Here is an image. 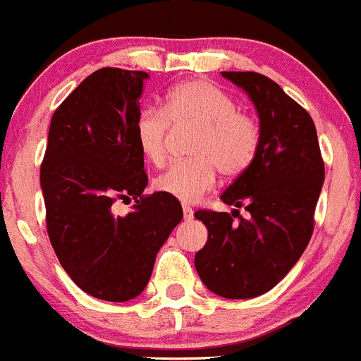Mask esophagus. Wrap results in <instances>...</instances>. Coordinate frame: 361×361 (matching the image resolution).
I'll list each match as a JSON object with an SVG mask.
<instances>
[{
  "label": "esophagus",
  "mask_w": 361,
  "mask_h": 361,
  "mask_svg": "<svg viewBox=\"0 0 361 361\" xmlns=\"http://www.w3.org/2000/svg\"><path fill=\"white\" fill-rule=\"evenodd\" d=\"M192 216H194L192 207H189V205H183V218H185V219H192Z\"/></svg>",
  "instance_id": "34e87169"
}]
</instances>
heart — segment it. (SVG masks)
<instances>
[{"label":"heart","mask_w":361,"mask_h":361,"mask_svg":"<svg viewBox=\"0 0 361 361\" xmlns=\"http://www.w3.org/2000/svg\"><path fill=\"white\" fill-rule=\"evenodd\" d=\"M169 125L194 127L187 150L192 158L171 165L154 181L159 192L180 202H200L214 187L216 171L224 178H238L258 154V120L240 111L225 90L209 81L192 80L172 87L163 112L152 106L137 112L134 140L152 165H163L167 158Z\"/></svg>","instance_id":"1"}]
</instances>
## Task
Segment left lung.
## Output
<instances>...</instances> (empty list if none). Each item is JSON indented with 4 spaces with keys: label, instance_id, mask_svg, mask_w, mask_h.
<instances>
[{
    "label": "left lung",
    "instance_id": "obj_1",
    "mask_svg": "<svg viewBox=\"0 0 361 361\" xmlns=\"http://www.w3.org/2000/svg\"><path fill=\"white\" fill-rule=\"evenodd\" d=\"M221 76L255 103L262 140L255 161L221 194V202L236 207L233 216L194 214L209 231L194 265L209 290L247 300L280 283L303 255L314 228L325 167L314 121L276 81L258 72ZM240 206L250 212L247 219L239 216Z\"/></svg>",
    "mask_w": 361,
    "mask_h": 361
}]
</instances>
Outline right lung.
Listing matches in <instances>:
<instances>
[{
    "label": "right lung",
    "mask_w": 361,
    "mask_h": 361,
    "mask_svg": "<svg viewBox=\"0 0 361 361\" xmlns=\"http://www.w3.org/2000/svg\"><path fill=\"white\" fill-rule=\"evenodd\" d=\"M142 71L99 68L56 109L42 163L47 231L61 267L90 296H140L156 255L183 218L176 198L143 196L149 178L134 140ZM118 199L133 211L114 214Z\"/></svg>",
    "instance_id": "add662e5"
}]
</instances>
